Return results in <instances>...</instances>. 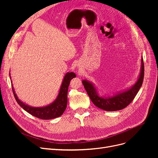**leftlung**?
<instances>
[{
    "label": "left lung",
    "mask_w": 158,
    "mask_h": 158,
    "mask_svg": "<svg viewBox=\"0 0 158 158\" xmlns=\"http://www.w3.org/2000/svg\"><path fill=\"white\" fill-rule=\"evenodd\" d=\"M144 60L142 59L140 74L135 85L126 92L118 94L113 97L108 98H104L99 96L93 84L88 82L87 80H83L82 84L89 98L95 106L107 111H115L125 108L132 102V100L135 99L138 91L142 86L143 80H144Z\"/></svg>",
    "instance_id": "left-lung-1"
}]
</instances>
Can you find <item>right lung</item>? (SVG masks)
Wrapping results in <instances>:
<instances>
[{
	"label": "right lung",
	"instance_id": "right-lung-1",
	"mask_svg": "<svg viewBox=\"0 0 158 158\" xmlns=\"http://www.w3.org/2000/svg\"><path fill=\"white\" fill-rule=\"evenodd\" d=\"M76 77V74L74 73H69L64 76V80L62 83L60 92L59 93L55 101L47 106L43 107H32L27 105H26L18 99L16 94L14 92L13 86L12 85V92L17 103L27 113L32 114L33 116L41 119H52L59 117L64 112L66 105H67V92L70 80Z\"/></svg>",
	"mask_w": 158,
	"mask_h": 158
}]
</instances>
